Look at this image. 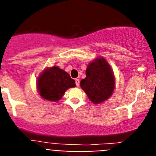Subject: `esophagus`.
<instances>
[{
	"label": "esophagus",
	"mask_w": 156,
	"mask_h": 156,
	"mask_svg": "<svg viewBox=\"0 0 156 156\" xmlns=\"http://www.w3.org/2000/svg\"><path fill=\"white\" fill-rule=\"evenodd\" d=\"M75 82H76V87H79L80 86V80L76 79Z\"/></svg>",
	"instance_id": "esophagus-1"
}]
</instances>
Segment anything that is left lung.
Returning a JSON list of instances; mask_svg holds the SVG:
<instances>
[{
    "instance_id": "left-lung-1",
    "label": "left lung",
    "mask_w": 156,
    "mask_h": 156,
    "mask_svg": "<svg viewBox=\"0 0 156 156\" xmlns=\"http://www.w3.org/2000/svg\"><path fill=\"white\" fill-rule=\"evenodd\" d=\"M86 78L80 81V87L94 104H99L112 94L115 78L109 65L103 58L88 65Z\"/></svg>"
}]
</instances>
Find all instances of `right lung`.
Listing matches in <instances>:
<instances>
[{
    "label": "right lung",
    "mask_w": 156,
    "mask_h": 156,
    "mask_svg": "<svg viewBox=\"0 0 156 156\" xmlns=\"http://www.w3.org/2000/svg\"><path fill=\"white\" fill-rule=\"evenodd\" d=\"M76 87L75 80L57 66L47 69L37 80V89L43 98L58 101L67 89Z\"/></svg>",
    "instance_id": "right-lung-1"
}]
</instances>
